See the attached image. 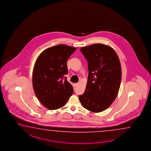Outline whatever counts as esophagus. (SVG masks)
I'll return each mask as SVG.
<instances>
[{
	"instance_id": "1",
	"label": "esophagus",
	"mask_w": 151,
	"mask_h": 151,
	"mask_svg": "<svg viewBox=\"0 0 151 151\" xmlns=\"http://www.w3.org/2000/svg\"><path fill=\"white\" fill-rule=\"evenodd\" d=\"M77 85H78V83H74V86H77Z\"/></svg>"
}]
</instances>
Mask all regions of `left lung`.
Returning a JSON list of instances; mask_svg holds the SVG:
<instances>
[{
	"instance_id": "1",
	"label": "left lung",
	"mask_w": 151,
	"mask_h": 151,
	"mask_svg": "<svg viewBox=\"0 0 151 151\" xmlns=\"http://www.w3.org/2000/svg\"><path fill=\"white\" fill-rule=\"evenodd\" d=\"M88 62L86 89L78 98L82 106L93 112L108 109L120 88L122 69L117 53L111 47L95 43L80 49Z\"/></svg>"
}]
</instances>
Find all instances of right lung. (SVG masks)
<instances>
[{
    "mask_svg": "<svg viewBox=\"0 0 151 151\" xmlns=\"http://www.w3.org/2000/svg\"><path fill=\"white\" fill-rule=\"evenodd\" d=\"M76 48L63 44L43 50L34 65L32 82L34 92L41 104L49 110L65 106L73 93V87L65 75L67 62Z\"/></svg>",
    "mask_w": 151,
    "mask_h": 151,
    "instance_id": "right-lung-1",
    "label": "right lung"
}]
</instances>
